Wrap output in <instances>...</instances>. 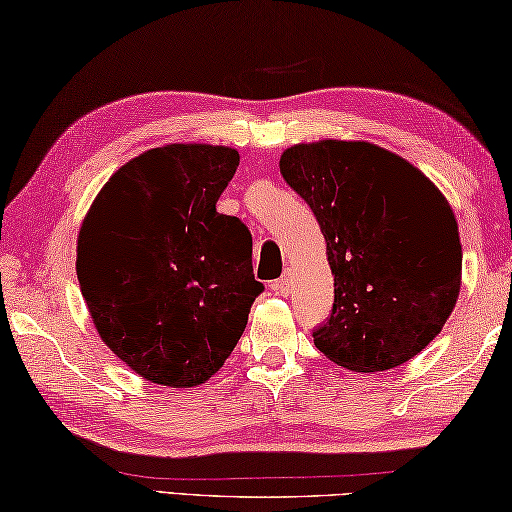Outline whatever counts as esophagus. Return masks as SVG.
<instances>
[{"label":"esophagus","mask_w":512,"mask_h":512,"mask_svg":"<svg viewBox=\"0 0 512 512\" xmlns=\"http://www.w3.org/2000/svg\"><path fill=\"white\" fill-rule=\"evenodd\" d=\"M270 288L276 292V295H288L290 292V272H283L281 279H276L270 283Z\"/></svg>","instance_id":"34e87169"}]
</instances>
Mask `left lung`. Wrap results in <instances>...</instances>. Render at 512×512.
Wrapping results in <instances>:
<instances>
[{
    "mask_svg": "<svg viewBox=\"0 0 512 512\" xmlns=\"http://www.w3.org/2000/svg\"><path fill=\"white\" fill-rule=\"evenodd\" d=\"M311 206L333 272V308L315 347L347 370L406 363L442 331L460 292L454 211L404 158L370 142L320 140L281 156Z\"/></svg>",
    "mask_w": 512,
    "mask_h": 512,
    "instance_id": "8db88e82",
    "label": "left lung"
}]
</instances>
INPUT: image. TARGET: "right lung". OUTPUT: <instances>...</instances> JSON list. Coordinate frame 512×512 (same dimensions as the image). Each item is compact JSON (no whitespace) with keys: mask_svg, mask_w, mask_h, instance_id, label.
I'll return each instance as SVG.
<instances>
[{"mask_svg":"<svg viewBox=\"0 0 512 512\" xmlns=\"http://www.w3.org/2000/svg\"><path fill=\"white\" fill-rule=\"evenodd\" d=\"M238 161L231 147L149 149L106 181L83 220L81 295L108 349L147 381L211 379L265 290L249 229L215 208Z\"/></svg>","mask_w":512,"mask_h":512,"instance_id":"1","label":"right lung"}]
</instances>
